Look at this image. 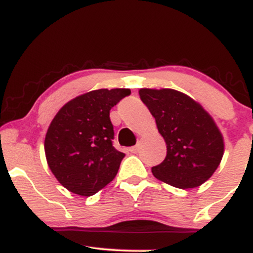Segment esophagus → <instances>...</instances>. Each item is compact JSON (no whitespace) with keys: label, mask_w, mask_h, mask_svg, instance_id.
<instances>
[{"label":"esophagus","mask_w":253,"mask_h":253,"mask_svg":"<svg viewBox=\"0 0 253 253\" xmlns=\"http://www.w3.org/2000/svg\"><path fill=\"white\" fill-rule=\"evenodd\" d=\"M129 151L132 153H136L139 151V144H136L135 146H132V147H129Z\"/></svg>","instance_id":"1"}]
</instances>
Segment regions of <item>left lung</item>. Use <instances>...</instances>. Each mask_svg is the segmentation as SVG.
Wrapping results in <instances>:
<instances>
[{
	"label": "left lung",
	"mask_w": 253,
	"mask_h": 253,
	"mask_svg": "<svg viewBox=\"0 0 253 253\" xmlns=\"http://www.w3.org/2000/svg\"><path fill=\"white\" fill-rule=\"evenodd\" d=\"M141 101L156 119L167 157L152 168L156 178L188 189L205 183L223 156V139L211 117L193 98L173 89H140Z\"/></svg>",
	"instance_id": "left-lung-1"
}]
</instances>
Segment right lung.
<instances>
[{
	"mask_svg": "<svg viewBox=\"0 0 253 253\" xmlns=\"http://www.w3.org/2000/svg\"><path fill=\"white\" fill-rule=\"evenodd\" d=\"M129 89H98L64 104L45 138V155L58 182L81 196H91L117 176L125 153L113 146L109 112Z\"/></svg>",
	"mask_w": 253,
	"mask_h": 253,
	"instance_id": "1",
	"label": "right lung"
}]
</instances>
